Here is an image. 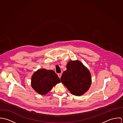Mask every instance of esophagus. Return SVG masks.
<instances>
[{"instance_id": "obj_1", "label": "esophagus", "mask_w": 123, "mask_h": 123, "mask_svg": "<svg viewBox=\"0 0 123 123\" xmlns=\"http://www.w3.org/2000/svg\"><path fill=\"white\" fill-rule=\"evenodd\" d=\"M62 73H58V77H59V78H61V76H62Z\"/></svg>"}]
</instances>
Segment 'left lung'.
I'll return each instance as SVG.
<instances>
[{"mask_svg": "<svg viewBox=\"0 0 123 123\" xmlns=\"http://www.w3.org/2000/svg\"><path fill=\"white\" fill-rule=\"evenodd\" d=\"M66 68L61 77V82L73 95H83L91 86L89 71L79 60L69 61Z\"/></svg>", "mask_w": 123, "mask_h": 123, "instance_id": "8db88e82", "label": "left lung"}]
</instances>
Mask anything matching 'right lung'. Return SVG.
<instances>
[{
  "label": "right lung",
  "mask_w": 123,
  "mask_h": 123,
  "mask_svg": "<svg viewBox=\"0 0 123 123\" xmlns=\"http://www.w3.org/2000/svg\"><path fill=\"white\" fill-rule=\"evenodd\" d=\"M61 82L57 75L53 70L45 69L35 71L31 78V86L38 94H46L56 84Z\"/></svg>",
  "instance_id": "1"
}]
</instances>
